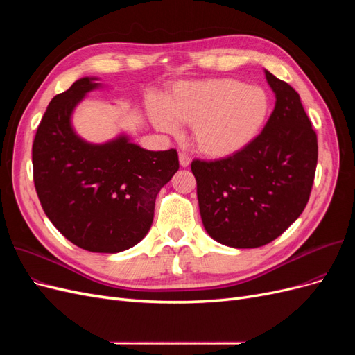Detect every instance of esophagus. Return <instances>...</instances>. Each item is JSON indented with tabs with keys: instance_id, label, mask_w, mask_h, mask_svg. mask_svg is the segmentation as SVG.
I'll use <instances>...</instances> for the list:
<instances>
[{
	"instance_id": "1",
	"label": "esophagus",
	"mask_w": 355,
	"mask_h": 355,
	"mask_svg": "<svg viewBox=\"0 0 355 355\" xmlns=\"http://www.w3.org/2000/svg\"><path fill=\"white\" fill-rule=\"evenodd\" d=\"M179 163L182 167H188L191 164V157L185 153H180L179 154Z\"/></svg>"
}]
</instances>
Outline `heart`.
<instances>
[{
	"label": "heart",
	"instance_id": "obj_1",
	"mask_svg": "<svg viewBox=\"0 0 355 355\" xmlns=\"http://www.w3.org/2000/svg\"><path fill=\"white\" fill-rule=\"evenodd\" d=\"M153 124L175 135L191 125L198 151L211 158L234 155L259 135L270 114V98L254 85L235 78L179 83L164 98L148 103Z\"/></svg>",
	"mask_w": 355,
	"mask_h": 355
}]
</instances>
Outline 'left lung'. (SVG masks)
<instances>
[{"label":"left lung","mask_w":355,"mask_h":355,"mask_svg":"<svg viewBox=\"0 0 355 355\" xmlns=\"http://www.w3.org/2000/svg\"><path fill=\"white\" fill-rule=\"evenodd\" d=\"M265 77L277 101L263 130L234 155L191 163L204 228L235 249L280 237L304 211L315 176L317 133L299 94L271 72Z\"/></svg>","instance_id":"8db88e82"}]
</instances>
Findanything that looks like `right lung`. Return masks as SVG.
<instances>
[{
	"mask_svg": "<svg viewBox=\"0 0 355 355\" xmlns=\"http://www.w3.org/2000/svg\"><path fill=\"white\" fill-rule=\"evenodd\" d=\"M94 78L56 94L32 144L34 185L41 207L75 245L96 253L130 249L148 234L159 189L179 168L176 149L146 151L125 136L103 145L73 133L71 114Z\"/></svg>",
	"mask_w": 355,
	"mask_h": 355,
	"instance_id": "obj_1",
	"label": "right lung"
}]
</instances>
